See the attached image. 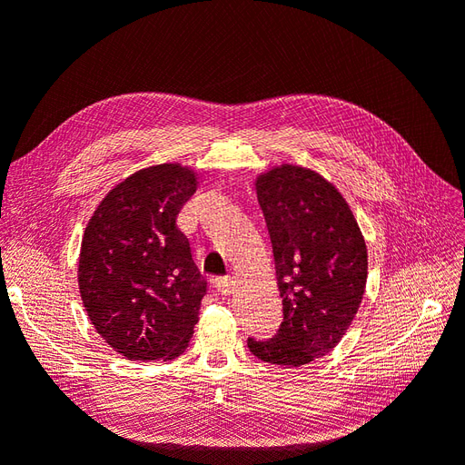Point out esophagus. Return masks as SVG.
<instances>
[{"instance_id": "obj_1", "label": "esophagus", "mask_w": 465, "mask_h": 465, "mask_svg": "<svg viewBox=\"0 0 465 465\" xmlns=\"http://www.w3.org/2000/svg\"><path fill=\"white\" fill-rule=\"evenodd\" d=\"M215 287H217V291L221 294H224V297H227V294H231L234 291V279L232 277H217L215 279Z\"/></svg>"}]
</instances>
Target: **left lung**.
Listing matches in <instances>:
<instances>
[{
	"instance_id": "8db88e82",
	"label": "left lung",
	"mask_w": 465,
	"mask_h": 465,
	"mask_svg": "<svg viewBox=\"0 0 465 465\" xmlns=\"http://www.w3.org/2000/svg\"><path fill=\"white\" fill-rule=\"evenodd\" d=\"M270 231L283 322L273 340H248L258 359L302 367L341 341L367 287L369 254L349 203L312 168L283 163L256 176Z\"/></svg>"
}]
</instances>
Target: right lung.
Instances as JSON below:
<instances>
[{
    "instance_id": "right-lung-1",
    "label": "right lung",
    "mask_w": 465,
    "mask_h": 465,
    "mask_svg": "<svg viewBox=\"0 0 465 465\" xmlns=\"http://www.w3.org/2000/svg\"><path fill=\"white\" fill-rule=\"evenodd\" d=\"M198 173L163 163L124 178L94 209L77 281L96 333L130 361H173L200 320L205 281L176 217Z\"/></svg>"
}]
</instances>
